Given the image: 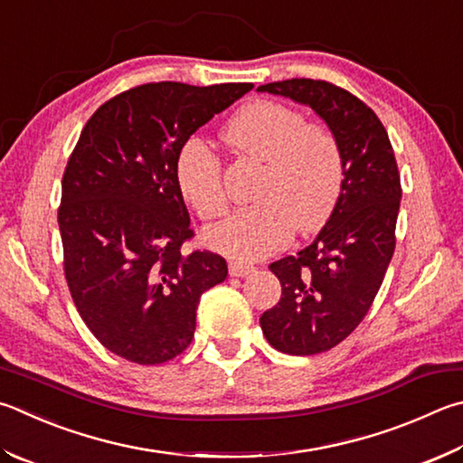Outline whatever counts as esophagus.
Segmentation results:
<instances>
[{"instance_id": "obj_1", "label": "esophagus", "mask_w": 463, "mask_h": 463, "mask_svg": "<svg viewBox=\"0 0 463 463\" xmlns=\"http://www.w3.org/2000/svg\"><path fill=\"white\" fill-rule=\"evenodd\" d=\"M255 271L253 265H247V263H241V260H231L229 263V273L232 277H247Z\"/></svg>"}]
</instances>
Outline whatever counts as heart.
<instances>
[{
  "instance_id": "b5f03b06",
  "label": "heart",
  "mask_w": 463,
  "mask_h": 463,
  "mask_svg": "<svg viewBox=\"0 0 463 463\" xmlns=\"http://www.w3.org/2000/svg\"><path fill=\"white\" fill-rule=\"evenodd\" d=\"M224 139L241 156L263 165L253 192L257 204L234 210L208 226L204 242L216 253L249 260L285 247L293 231L319 229L344 186L346 162L335 133L306 123L304 113L273 100H257L232 117ZM175 182L200 218L224 213L222 162L206 141L192 137L175 159Z\"/></svg>"
}]
</instances>
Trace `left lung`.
I'll return each instance as SVG.
<instances>
[{
	"mask_svg": "<svg viewBox=\"0 0 463 463\" xmlns=\"http://www.w3.org/2000/svg\"><path fill=\"white\" fill-rule=\"evenodd\" d=\"M257 90L312 107L346 162L338 204L312 245L269 265L281 299L259 319L275 350L312 356L348 338L381 289L401 204L397 159L373 109L332 82L291 79Z\"/></svg>",
	"mask_w": 463,
	"mask_h": 463,
	"instance_id": "1",
	"label": "left lung"
}]
</instances>
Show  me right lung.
<instances>
[{
	"instance_id": "1",
	"label": "right lung",
	"mask_w": 463,
	"mask_h": 463,
	"mask_svg": "<svg viewBox=\"0 0 463 463\" xmlns=\"http://www.w3.org/2000/svg\"><path fill=\"white\" fill-rule=\"evenodd\" d=\"M253 89L149 82L100 105L64 170L58 208L64 275L80 317L113 354L162 364L190 346L200 296L226 260L194 237L175 182L192 133Z\"/></svg>"
}]
</instances>
